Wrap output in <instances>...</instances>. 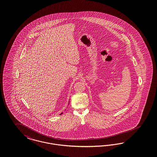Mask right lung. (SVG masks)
<instances>
[{"instance_id": "obj_1", "label": "right lung", "mask_w": 157, "mask_h": 157, "mask_svg": "<svg viewBox=\"0 0 157 157\" xmlns=\"http://www.w3.org/2000/svg\"><path fill=\"white\" fill-rule=\"evenodd\" d=\"M62 113H63V112H62V113H60V115H61V114H62Z\"/></svg>"}]
</instances>
